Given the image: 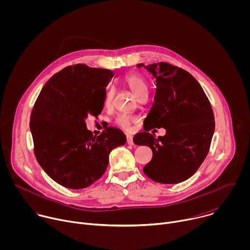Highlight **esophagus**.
Masks as SVG:
<instances>
[{"instance_id": "1", "label": "esophagus", "mask_w": 250, "mask_h": 250, "mask_svg": "<svg viewBox=\"0 0 250 250\" xmlns=\"http://www.w3.org/2000/svg\"><path fill=\"white\" fill-rule=\"evenodd\" d=\"M126 144L129 146H133V140H132V136H127L126 137Z\"/></svg>"}]
</instances>
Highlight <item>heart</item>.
<instances>
[{"label":"heart","instance_id":"b5f03b06","mask_svg":"<svg viewBox=\"0 0 250 250\" xmlns=\"http://www.w3.org/2000/svg\"><path fill=\"white\" fill-rule=\"evenodd\" d=\"M125 82L130 88V90L132 91V93L135 95L136 98L145 95V94H147V91H148L147 84L141 75H139L137 73L127 74L125 77ZM113 96H114L113 89H111V88L108 89V91H106V93H105V97H104V104L105 105L111 104ZM134 122H135V118L128 116V115H120L116 119V124L125 130H130L131 125Z\"/></svg>","mask_w":250,"mask_h":250}]
</instances>
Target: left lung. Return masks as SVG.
Returning <instances> with one entry per match:
<instances>
[{
	"instance_id": "left-lung-1",
	"label": "left lung",
	"mask_w": 250,
	"mask_h": 250,
	"mask_svg": "<svg viewBox=\"0 0 250 250\" xmlns=\"http://www.w3.org/2000/svg\"><path fill=\"white\" fill-rule=\"evenodd\" d=\"M156 82L154 104L145 121V130L135 137L137 146H146L153 156L145 168L151 180L162 184L183 182L195 174L209 150L215 118L208 97L187 71L169 63L145 65ZM163 127L164 137L147 131Z\"/></svg>"
}]
</instances>
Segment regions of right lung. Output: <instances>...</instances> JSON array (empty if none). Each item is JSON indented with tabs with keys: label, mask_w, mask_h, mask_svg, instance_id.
Instances as JSON below:
<instances>
[{
	"label": "right lung",
	"mask_w": 250,
	"mask_h": 250,
	"mask_svg": "<svg viewBox=\"0 0 250 250\" xmlns=\"http://www.w3.org/2000/svg\"><path fill=\"white\" fill-rule=\"evenodd\" d=\"M114 76L108 69L68 66L46 82L35 101L29 122L34 154L59 185L89 187L104 173L111 151L125 144L119 128L110 126L96 137L86 125L89 116L102 113Z\"/></svg>",
	"instance_id": "1"
}]
</instances>
